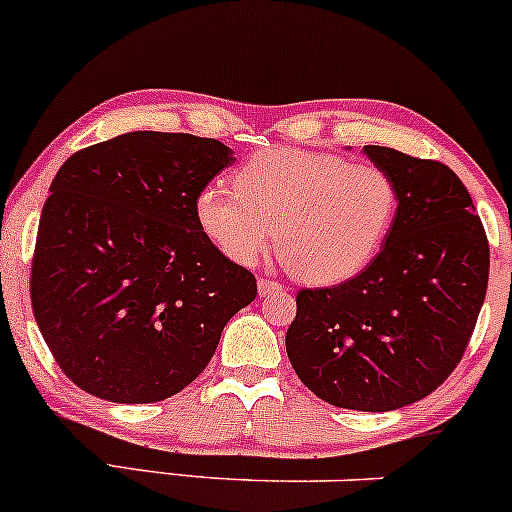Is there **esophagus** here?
<instances>
[{
	"instance_id": "34e87169",
	"label": "esophagus",
	"mask_w": 512,
	"mask_h": 512,
	"mask_svg": "<svg viewBox=\"0 0 512 512\" xmlns=\"http://www.w3.org/2000/svg\"><path fill=\"white\" fill-rule=\"evenodd\" d=\"M257 289H260V296H269V294H279V291H282L284 286L279 284L277 279H267V277H262L260 282H257Z\"/></svg>"
}]
</instances>
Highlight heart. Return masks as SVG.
Masks as SVG:
<instances>
[{
	"instance_id": "heart-1",
	"label": "heart",
	"mask_w": 512,
	"mask_h": 512,
	"mask_svg": "<svg viewBox=\"0 0 512 512\" xmlns=\"http://www.w3.org/2000/svg\"><path fill=\"white\" fill-rule=\"evenodd\" d=\"M233 187L196 194L204 238L230 262L250 267L277 235L286 272L313 286L362 272L398 209L396 182L384 167L313 150H262L235 170Z\"/></svg>"
}]
</instances>
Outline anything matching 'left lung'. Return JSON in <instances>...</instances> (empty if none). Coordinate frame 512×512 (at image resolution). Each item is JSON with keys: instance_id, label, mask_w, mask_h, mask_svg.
Returning <instances> with one entry per match:
<instances>
[{"instance_id": "1", "label": "left lung", "mask_w": 512, "mask_h": 512, "mask_svg": "<svg viewBox=\"0 0 512 512\" xmlns=\"http://www.w3.org/2000/svg\"><path fill=\"white\" fill-rule=\"evenodd\" d=\"M398 209L379 255L338 286L301 289L286 355L318 398L384 413L430 396L464 357L488 286V240L447 165L364 145Z\"/></svg>"}]
</instances>
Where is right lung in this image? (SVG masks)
<instances>
[{"label":"right lung","mask_w":512,"mask_h":512,"mask_svg":"<svg viewBox=\"0 0 512 512\" xmlns=\"http://www.w3.org/2000/svg\"><path fill=\"white\" fill-rule=\"evenodd\" d=\"M221 140L136 131L77 150L50 184L31 303L72 384L114 403L170 398L255 301L252 272L204 238L196 194L233 165Z\"/></svg>","instance_id":"1"}]
</instances>
